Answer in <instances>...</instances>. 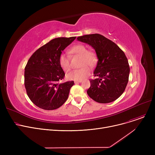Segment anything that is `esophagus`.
Instances as JSON below:
<instances>
[{
    "label": "esophagus",
    "instance_id": "34e87169",
    "mask_svg": "<svg viewBox=\"0 0 155 155\" xmlns=\"http://www.w3.org/2000/svg\"><path fill=\"white\" fill-rule=\"evenodd\" d=\"M82 82V81H81V80H75L74 82H75V84H78V83H80V82Z\"/></svg>",
    "mask_w": 155,
    "mask_h": 155
}]
</instances>
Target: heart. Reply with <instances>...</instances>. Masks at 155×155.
I'll return each mask as SVG.
<instances>
[{
    "label": "heart",
    "instance_id": "obj_1",
    "mask_svg": "<svg viewBox=\"0 0 155 155\" xmlns=\"http://www.w3.org/2000/svg\"><path fill=\"white\" fill-rule=\"evenodd\" d=\"M70 53L80 56L81 59L80 61V66L82 67L79 69L75 70L68 73L67 78L70 80H81L90 75L91 68L89 66L93 67L97 62V55L96 53L92 50H87V47L82 44H78L73 46L70 48ZM59 64L62 70L68 72L71 68L70 58L64 54H61L58 59Z\"/></svg>",
    "mask_w": 155,
    "mask_h": 155
}]
</instances>
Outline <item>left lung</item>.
Listing matches in <instances>:
<instances>
[{"label": "left lung", "mask_w": 155, "mask_h": 155, "mask_svg": "<svg viewBox=\"0 0 155 155\" xmlns=\"http://www.w3.org/2000/svg\"><path fill=\"white\" fill-rule=\"evenodd\" d=\"M80 41L91 45L96 51L98 61L91 87L87 93L97 102L106 104L116 101L127 86L129 65L124 51L111 40L99 34L77 38Z\"/></svg>", "instance_id": "obj_1"}]
</instances>
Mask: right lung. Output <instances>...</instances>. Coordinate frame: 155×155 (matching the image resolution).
I'll list each match as a JSON object with an SVG mask.
<instances>
[{
    "label": "right lung",
    "mask_w": 155,
    "mask_h": 155,
    "mask_svg": "<svg viewBox=\"0 0 155 155\" xmlns=\"http://www.w3.org/2000/svg\"><path fill=\"white\" fill-rule=\"evenodd\" d=\"M76 37L57 38L32 54L24 71V86L30 100L45 110L59 108L67 100L73 81L59 84L65 74L58 59Z\"/></svg>",
    "instance_id": "right-lung-1"
}]
</instances>
